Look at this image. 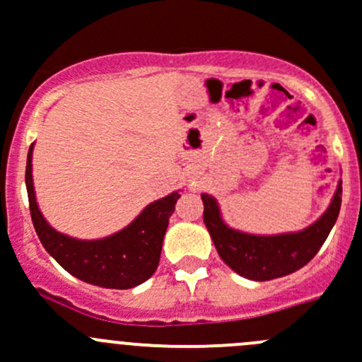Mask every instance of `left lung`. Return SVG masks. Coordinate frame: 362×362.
Segmentation results:
<instances>
[{
    "instance_id": "1",
    "label": "left lung",
    "mask_w": 362,
    "mask_h": 362,
    "mask_svg": "<svg viewBox=\"0 0 362 362\" xmlns=\"http://www.w3.org/2000/svg\"><path fill=\"white\" fill-rule=\"evenodd\" d=\"M341 192L343 189L339 182L322 218L300 232L255 235L234 230L223 221L216 198L205 192L202 194L204 221L223 262L245 279L264 282L295 273L318 253L339 216Z\"/></svg>"
}]
</instances>
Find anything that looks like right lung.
Returning <instances> with one entry per match:
<instances>
[{
  "label": "right lung",
  "instance_id": "1",
  "mask_svg": "<svg viewBox=\"0 0 362 362\" xmlns=\"http://www.w3.org/2000/svg\"><path fill=\"white\" fill-rule=\"evenodd\" d=\"M32 150L26 158V191L33 227L46 252L76 279L107 289H130L150 279L160 261L162 241L180 192L153 202L123 230L94 241L60 234L44 219L35 200Z\"/></svg>",
  "mask_w": 362,
  "mask_h": 362
}]
</instances>
